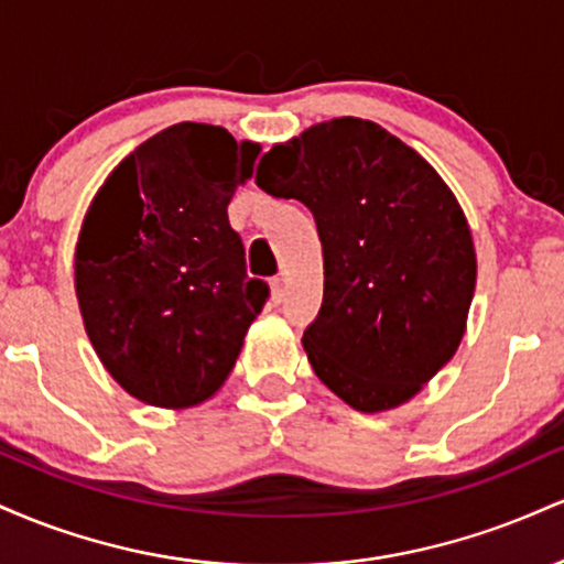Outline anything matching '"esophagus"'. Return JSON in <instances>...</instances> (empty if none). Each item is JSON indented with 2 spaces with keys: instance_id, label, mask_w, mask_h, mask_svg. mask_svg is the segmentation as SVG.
Masks as SVG:
<instances>
[{
  "instance_id": "1",
  "label": "esophagus",
  "mask_w": 564,
  "mask_h": 564,
  "mask_svg": "<svg viewBox=\"0 0 564 564\" xmlns=\"http://www.w3.org/2000/svg\"><path fill=\"white\" fill-rule=\"evenodd\" d=\"M270 291H273V300L281 302L283 294H286V278L283 275H275L273 281H270Z\"/></svg>"
}]
</instances>
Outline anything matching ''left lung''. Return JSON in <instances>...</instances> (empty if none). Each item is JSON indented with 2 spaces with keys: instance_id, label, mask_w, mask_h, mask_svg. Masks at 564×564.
<instances>
[{
  "instance_id": "8db88e82",
  "label": "left lung",
  "mask_w": 564,
  "mask_h": 564,
  "mask_svg": "<svg viewBox=\"0 0 564 564\" xmlns=\"http://www.w3.org/2000/svg\"><path fill=\"white\" fill-rule=\"evenodd\" d=\"M257 185L313 212L323 304L302 336L315 377L360 413L408 403L467 332L477 254L462 204L411 145L341 116L278 142Z\"/></svg>"
}]
</instances>
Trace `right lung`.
Instances as JSON below:
<instances>
[{"label":"right lung","mask_w":564,"mask_h":564,"mask_svg":"<svg viewBox=\"0 0 564 564\" xmlns=\"http://www.w3.org/2000/svg\"><path fill=\"white\" fill-rule=\"evenodd\" d=\"M260 142L183 121L134 148L95 193L74 257L82 321L121 390L156 408L209 400L270 289L246 275L228 204Z\"/></svg>","instance_id":"1"}]
</instances>
